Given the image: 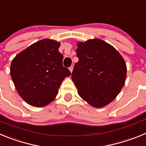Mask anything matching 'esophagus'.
I'll use <instances>...</instances> for the list:
<instances>
[{"label":"esophagus","instance_id":"1","mask_svg":"<svg viewBox=\"0 0 146 146\" xmlns=\"http://www.w3.org/2000/svg\"><path fill=\"white\" fill-rule=\"evenodd\" d=\"M69 71L71 72V73H72V71H73V66H72L69 67Z\"/></svg>","mask_w":146,"mask_h":146}]
</instances>
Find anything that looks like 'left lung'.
Instances as JSON below:
<instances>
[{
    "mask_svg": "<svg viewBox=\"0 0 146 146\" xmlns=\"http://www.w3.org/2000/svg\"><path fill=\"white\" fill-rule=\"evenodd\" d=\"M72 79L82 99L94 108L111 102L124 86L126 65L112 45L99 38L78 42Z\"/></svg>",
    "mask_w": 146,
    "mask_h": 146,
    "instance_id": "8db88e82",
    "label": "left lung"
}]
</instances>
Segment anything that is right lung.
Returning <instances> with one entry per match:
<instances>
[{
	"mask_svg": "<svg viewBox=\"0 0 146 146\" xmlns=\"http://www.w3.org/2000/svg\"><path fill=\"white\" fill-rule=\"evenodd\" d=\"M60 42L44 38L33 44L12 60L10 74L18 94L28 104L44 107L52 102L65 77Z\"/></svg>",
	"mask_w": 146,
	"mask_h": 146,
	"instance_id": "add662e5",
	"label": "right lung"
}]
</instances>
